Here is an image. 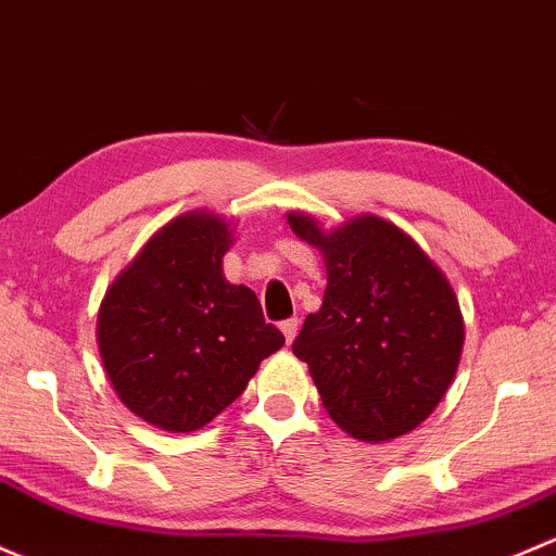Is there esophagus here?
Masks as SVG:
<instances>
[{
  "instance_id": "obj_1",
  "label": "esophagus",
  "mask_w": 556,
  "mask_h": 556,
  "mask_svg": "<svg viewBox=\"0 0 556 556\" xmlns=\"http://www.w3.org/2000/svg\"><path fill=\"white\" fill-rule=\"evenodd\" d=\"M280 331H283L286 342H291L296 337V331H300V320H296V318L280 320Z\"/></svg>"
}]
</instances>
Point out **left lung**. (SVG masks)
I'll return each instance as SVG.
<instances>
[{
  "instance_id": "8db88e82",
  "label": "left lung",
  "mask_w": 556,
  "mask_h": 556,
  "mask_svg": "<svg viewBox=\"0 0 556 556\" xmlns=\"http://www.w3.org/2000/svg\"><path fill=\"white\" fill-rule=\"evenodd\" d=\"M291 230L326 262L324 305L296 334L331 420L364 442L420 426L447 393L463 351V318L444 273L406 232L358 216L324 232L289 214Z\"/></svg>"
}]
</instances>
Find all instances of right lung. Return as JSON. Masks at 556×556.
I'll return each mask as SVG.
<instances>
[{
    "label": "right lung",
    "mask_w": 556,
    "mask_h": 556,
    "mask_svg": "<svg viewBox=\"0 0 556 556\" xmlns=\"http://www.w3.org/2000/svg\"><path fill=\"white\" fill-rule=\"evenodd\" d=\"M227 222L205 211L165 225L119 273L99 313V351L119 402L163 431H198L283 345L249 286L222 273Z\"/></svg>",
    "instance_id": "right-lung-1"
}]
</instances>
